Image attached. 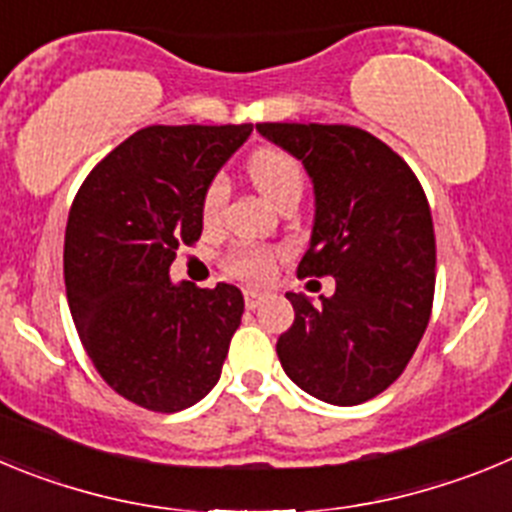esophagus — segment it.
I'll return each mask as SVG.
<instances>
[{
	"label": "esophagus",
	"instance_id": "obj_1",
	"mask_svg": "<svg viewBox=\"0 0 512 512\" xmlns=\"http://www.w3.org/2000/svg\"><path fill=\"white\" fill-rule=\"evenodd\" d=\"M243 297H246V307L248 310H256V307L261 305V302L269 297V292L266 289H256V287H248L246 292H243Z\"/></svg>",
	"mask_w": 512,
	"mask_h": 512
}]
</instances>
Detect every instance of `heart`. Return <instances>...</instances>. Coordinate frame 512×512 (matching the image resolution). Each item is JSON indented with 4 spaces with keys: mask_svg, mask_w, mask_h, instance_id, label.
I'll use <instances>...</instances> for the list:
<instances>
[{
    "mask_svg": "<svg viewBox=\"0 0 512 512\" xmlns=\"http://www.w3.org/2000/svg\"><path fill=\"white\" fill-rule=\"evenodd\" d=\"M248 176L266 200L282 210L289 202H300L305 189V171L295 156L282 148H259L248 158ZM228 200L225 179H212L202 197V215L215 220ZM228 271L241 279H266L274 271V253L266 248H238L228 256Z\"/></svg>",
    "mask_w": 512,
    "mask_h": 512,
    "instance_id": "heart-1",
    "label": "heart"
}]
</instances>
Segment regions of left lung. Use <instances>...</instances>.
<instances>
[{
    "instance_id": "left-lung-1",
    "label": "left lung",
    "mask_w": 512,
    "mask_h": 512,
    "mask_svg": "<svg viewBox=\"0 0 512 512\" xmlns=\"http://www.w3.org/2000/svg\"><path fill=\"white\" fill-rule=\"evenodd\" d=\"M266 140L302 161L315 192L300 277H333L320 302L287 292L295 323L277 341L287 377L330 405L384 392L413 359L431 318L436 235L410 166L351 125L259 122Z\"/></svg>"
}]
</instances>
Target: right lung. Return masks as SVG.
Masks as SVG:
<instances>
[{
	"label": "right lung",
	"instance_id": "obj_1",
	"mask_svg": "<svg viewBox=\"0 0 512 512\" xmlns=\"http://www.w3.org/2000/svg\"><path fill=\"white\" fill-rule=\"evenodd\" d=\"M253 125H153L102 158L66 225L63 277L89 359L153 413L192 408L223 372L241 325L233 284H174L176 248L202 235V197Z\"/></svg>",
	"mask_w": 512,
	"mask_h": 512
}]
</instances>
